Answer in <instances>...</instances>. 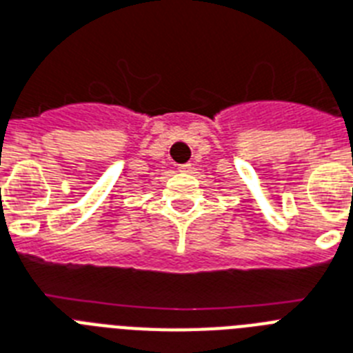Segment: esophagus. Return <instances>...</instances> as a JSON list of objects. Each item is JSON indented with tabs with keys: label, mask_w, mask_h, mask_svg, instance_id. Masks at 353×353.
Here are the masks:
<instances>
[{
	"label": "esophagus",
	"mask_w": 353,
	"mask_h": 353,
	"mask_svg": "<svg viewBox=\"0 0 353 353\" xmlns=\"http://www.w3.org/2000/svg\"><path fill=\"white\" fill-rule=\"evenodd\" d=\"M179 171H182V173H188V171H191V163H180Z\"/></svg>",
	"instance_id": "1"
}]
</instances>
